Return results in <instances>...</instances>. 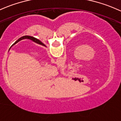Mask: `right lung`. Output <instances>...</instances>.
<instances>
[{
	"label": "right lung",
	"mask_w": 121,
	"mask_h": 121,
	"mask_svg": "<svg viewBox=\"0 0 121 121\" xmlns=\"http://www.w3.org/2000/svg\"><path fill=\"white\" fill-rule=\"evenodd\" d=\"M28 39L32 40V41H34V42L36 43H38V44H40V45H44V46H45V45L43 43H41V41H39V40H37V39L35 38V37H32V36H23V37H21V38H19V39L17 40V41H15V43H14V44H15L17 43L18 42V41H21V40H23V39Z\"/></svg>",
	"instance_id": "add662e5"
}]
</instances>
